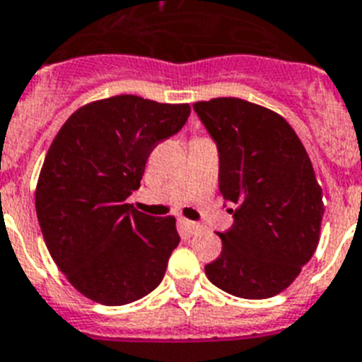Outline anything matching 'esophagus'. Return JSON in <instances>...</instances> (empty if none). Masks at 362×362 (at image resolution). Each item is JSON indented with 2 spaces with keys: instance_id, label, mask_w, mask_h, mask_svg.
Returning <instances> with one entry per match:
<instances>
[{
  "instance_id": "34e87169",
  "label": "esophagus",
  "mask_w": 362,
  "mask_h": 362,
  "mask_svg": "<svg viewBox=\"0 0 362 362\" xmlns=\"http://www.w3.org/2000/svg\"><path fill=\"white\" fill-rule=\"evenodd\" d=\"M178 228H180L182 237L189 238V237H193V235L199 233L202 226L197 224V222H191V220H187V218H180L178 220Z\"/></svg>"
}]
</instances>
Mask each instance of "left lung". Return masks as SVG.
Listing matches in <instances>:
<instances>
[{"instance_id":"8db88e82","label":"left lung","mask_w":362,"mask_h":362,"mask_svg":"<svg viewBox=\"0 0 362 362\" xmlns=\"http://www.w3.org/2000/svg\"><path fill=\"white\" fill-rule=\"evenodd\" d=\"M193 107L218 147L220 193L235 207L207 279L235 297H273L297 279L319 244L325 202L312 160L272 109L240 98Z\"/></svg>"}]
</instances>
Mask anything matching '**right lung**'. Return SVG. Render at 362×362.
<instances>
[{"label":"right lung","instance_id":"1","mask_svg":"<svg viewBox=\"0 0 362 362\" xmlns=\"http://www.w3.org/2000/svg\"><path fill=\"white\" fill-rule=\"evenodd\" d=\"M189 103L120 94L80 107L47 151L36 185V215L47 250L81 295L122 306L162 282L178 246L175 216L134 209L151 151L178 133Z\"/></svg>","mask_w":362,"mask_h":362}]
</instances>
